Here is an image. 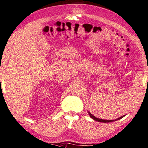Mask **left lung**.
<instances>
[{
  "label": "left lung",
  "mask_w": 148,
  "mask_h": 148,
  "mask_svg": "<svg viewBox=\"0 0 148 148\" xmlns=\"http://www.w3.org/2000/svg\"><path fill=\"white\" fill-rule=\"evenodd\" d=\"M89 114L90 117H91L92 119H94V120H95V121H99V122H103V123H109V122L114 121V120H105V119H101L97 118V117H95L94 116H92V115L91 114H90L89 112ZM124 116H121V117H119L118 119H117V120H119V119H121L122 117H123Z\"/></svg>",
  "instance_id": "1"
}]
</instances>
